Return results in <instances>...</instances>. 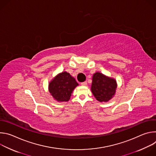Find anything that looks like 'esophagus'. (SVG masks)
I'll return each instance as SVG.
<instances>
[{
	"mask_svg": "<svg viewBox=\"0 0 156 156\" xmlns=\"http://www.w3.org/2000/svg\"><path fill=\"white\" fill-rule=\"evenodd\" d=\"M81 85L82 86H86L87 85V82L86 81H84V82L81 83Z\"/></svg>",
	"mask_w": 156,
	"mask_h": 156,
	"instance_id": "1",
	"label": "esophagus"
}]
</instances>
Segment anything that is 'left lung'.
Here are the masks:
<instances>
[{
	"instance_id": "8db88e82",
	"label": "left lung",
	"mask_w": 156,
	"mask_h": 156,
	"mask_svg": "<svg viewBox=\"0 0 156 156\" xmlns=\"http://www.w3.org/2000/svg\"><path fill=\"white\" fill-rule=\"evenodd\" d=\"M117 87L115 79L96 72L92 78L91 91L97 101L107 102L115 96Z\"/></svg>"
}]
</instances>
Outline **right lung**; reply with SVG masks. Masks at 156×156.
Returning <instances> with one entry per match:
<instances>
[{
  "label": "right lung",
  "mask_w": 156,
  "mask_h": 156,
  "mask_svg": "<svg viewBox=\"0 0 156 156\" xmlns=\"http://www.w3.org/2000/svg\"><path fill=\"white\" fill-rule=\"evenodd\" d=\"M78 83L69 73L62 72L49 82L48 89L51 95L58 102L70 100L75 88Z\"/></svg>",
  "instance_id": "1"
}]
</instances>
